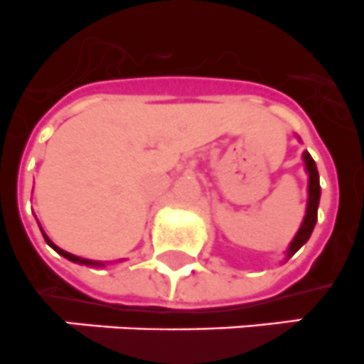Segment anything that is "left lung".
I'll return each mask as SVG.
<instances>
[{
    "label": "left lung",
    "mask_w": 364,
    "mask_h": 364,
    "mask_svg": "<svg viewBox=\"0 0 364 364\" xmlns=\"http://www.w3.org/2000/svg\"><path fill=\"white\" fill-rule=\"evenodd\" d=\"M303 161H304V170L309 174V201H306V212H304L303 223H301L299 230L294 235V239L290 241L287 248V259L292 257L301 247H303L306 241L312 235L314 227L317 223V206H319V198H321V186H319V172H317L316 161L312 159L306 150L303 152Z\"/></svg>",
    "instance_id": "8db88e82"
}]
</instances>
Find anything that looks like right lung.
Returning a JSON list of instances; mask_svg holds the SVG:
<instances>
[{
	"mask_svg": "<svg viewBox=\"0 0 364 364\" xmlns=\"http://www.w3.org/2000/svg\"><path fill=\"white\" fill-rule=\"evenodd\" d=\"M39 225V223H38ZM41 228V227H39ZM41 234H43V237H45V241H47V245L50 248H54L55 252H58V254L60 255H63V257H67L68 261H72V263H77V264H87V267H105V263H101V261H92V259H83V257H77V255H74V254H70V252H65L63 248H60L58 247V245H54L50 241V239H48V235L45 234L43 232V228H41Z\"/></svg>",
	"mask_w": 364,
	"mask_h": 364,
	"instance_id": "right-lung-1",
	"label": "right lung"
}]
</instances>
